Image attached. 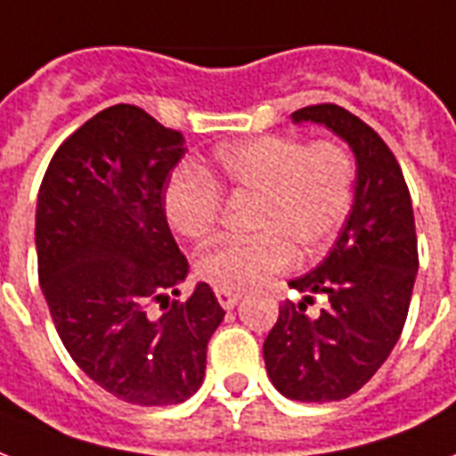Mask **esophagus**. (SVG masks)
<instances>
[{"mask_svg":"<svg viewBox=\"0 0 456 456\" xmlns=\"http://www.w3.org/2000/svg\"><path fill=\"white\" fill-rule=\"evenodd\" d=\"M217 294V301H220V305L224 308V311H232L236 304H239V298H241V294L239 291H222L217 289L215 291Z\"/></svg>","mask_w":456,"mask_h":456,"instance_id":"1","label":"esophagus"}]
</instances>
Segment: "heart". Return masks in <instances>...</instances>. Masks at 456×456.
<instances>
[{"label": "heart", "mask_w": 456, "mask_h": 456, "mask_svg": "<svg viewBox=\"0 0 456 456\" xmlns=\"http://www.w3.org/2000/svg\"><path fill=\"white\" fill-rule=\"evenodd\" d=\"M352 152L337 141L305 145L289 135H263L224 145L213 169L174 176L165 191L169 227L203 241L220 220L218 189L256 198L253 239L220 241L198 258V277L215 289L246 291L305 260L335 239L354 196Z\"/></svg>", "instance_id": "heart-1"}]
</instances>
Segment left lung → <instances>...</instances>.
I'll return each instance as SVG.
<instances>
[{"mask_svg": "<svg viewBox=\"0 0 456 456\" xmlns=\"http://www.w3.org/2000/svg\"><path fill=\"white\" fill-rule=\"evenodd\" d=\"M294 124H321L356 159L352 213L321 265L291 280L304 294L284 304L263 344L277 392L297 402H339L359 392L395 349L419 273L411 196L397 159L373 128L337 104H311ZM321 293L318 319L305 304Z\"/></svg>", "mask_w": 456, "mask_h": 456, "instance_id": "obj_1", "label": "left lung"}]
</instances>
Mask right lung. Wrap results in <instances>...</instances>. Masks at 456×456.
I'll list each match as a JSON object with an SVG mask.
<instances>
[{"label": "right lung", "instance_id": "1", "mask_svg": "<svg viewBox=\"0 0 456 456\" xmlns=\"http://www.w3.org/2000/svg\"><path fill=\"white\" fill-rule=\"evenodd\" d=\"M183 143L141 107L114 104L59 145L37 193V274L54 328L76 366L128 404L196 395L224 321L205 282L169 304L189 274L165 215Z\"/></svg>", "mask_w": 456, "mask_h": 456}]
</instances>
